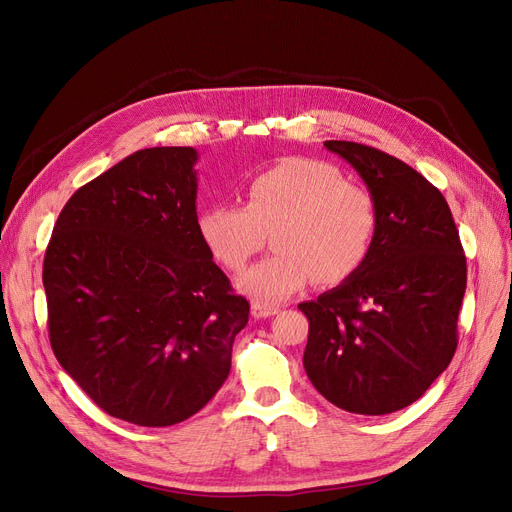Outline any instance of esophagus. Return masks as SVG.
I'll return each instance as SVG.
<instances>
[{"mask_svg":"<svg viewBox=\"0 0 512 512\" xmlns=\"http://www.w3.org/2000/svg\"><path fill=\"white\" fill-rule=\"evenodd\" d=\"M278 307L276 305H265V303H253L251 305V314L253 318H270L278 314Z\"/></svg>","mask_w":512,"mask_h":512,"instance_id":"obj_1","label":"esophagus"}]
</instances>
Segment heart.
<instances>
[{"instance_id": "obj_1", "label": "heart", "mask_w": 512, "mask_h": 512, "mask_svg": "<svg viewBox=\"0 0 512 512\" xmlns=\"http://www.w3.org/2000/svg\"><path fill=\"white\" fill-rule=\"evenodd\" d=\"M242 207L209 205L196 232L228 272L247 268L270 234L274 255L236 280L255 303H282L316 278L337 286L362 270L374 247L379 213L372 194L345 182L326 161L288 159L244 182Z\"/></svg>"}]
</instances>
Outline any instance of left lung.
<instances>
[{"mask_svg":"<svg viewBox=\"0 0 512 512\" xmlns=\"http://www.w3.org/2000/svg\"><path fill=\"white\" fill-rule=\"evenodd\" d=\"M324 146L360 173L379 230L358 274L299 303L309 320L303 366L337 408L391 414L414 404L454 358L466 257L446 198L416 169L366 144Z\"/></svg>","mask_w":512,"mask_h":512,"instance_id":"obj_1","label":"left lung"}]
</instances>
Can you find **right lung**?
<instances>
[{"label": "right lung", "mask_w": 512, "mask_h": 512, "mask_svg": "<svg viewBox=\"0 0 512 512\" xmlns=\"http://www.w3.org/2000/svg\"><path fill=\"white\" fill-rule=\"evenodd\" d=\"M198 154L144 148L81 186L43 257L50 345L106 414L171 427L230 374L249 301L196 232Z\"/></svg>", "instance_id": "1"}]
</instances>
